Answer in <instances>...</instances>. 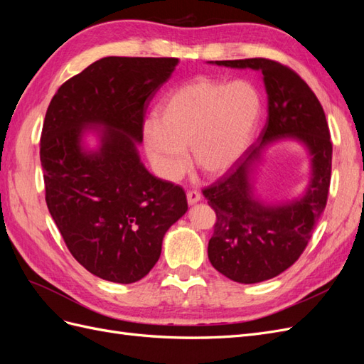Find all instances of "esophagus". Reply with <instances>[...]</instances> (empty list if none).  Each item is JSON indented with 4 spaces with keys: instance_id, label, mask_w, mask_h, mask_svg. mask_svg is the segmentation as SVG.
I'll list each match as a JSON object with an SVG mask.
<instances>
[{
    "instance_id": "34e87169",
    "label": "esophagus",
    "mask_w": 364,
    "mask_h": 364,
    "mask_svg": "<svg viewBox=\"0 0 364 364\" xmlns=\"http://www.w3.org/2000/svg\"><path fill=\"white\" fill-rule=\"evenodd\" d=\"M202 199V196H200V193L199 191H196V190H193V191H188L186 193V200H188V203L190 205H194V203H197Z\"/></svg>"
}]
</instances>
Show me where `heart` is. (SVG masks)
<instances>
[{
    "label": "heart",
    "mask_w": 364,
    "mask_h": 364,
    "mask_svg": "<svg viewBox=\"0 0 364 364\" xmlns=\"http://www.w3.org/2000/svg\"><path fill=\"white\" fill-rule=\"evenodd\" d=\"M261 112V95L247 80L199 77L164 98L158 118L142 129L150 162L164 179H179L193 162L208 174L228 171L243 155Z\"/></svg>",
    "instance_id": "heart-1"
}]
</instances>
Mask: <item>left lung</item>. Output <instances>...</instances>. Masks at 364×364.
I'll list each match as a JSON object with an SVG mask.
<instances>
[{
	"label": "left lung",
	"mask_w": 364,
	"mask_h": 364,
	"mask_svg": "<svg viewBox=\"0 0 364 364\" xmlns=\"http://www.w3.org/2000/svg\"><path fill=\"white\" fill-rule=\"evenodd\" d=\"M218 67L262 73L269 117L257 144L203 190L215 211L208 258L215 270L241 284L272 279L299 259L326 206L333 144L323 107L299 75L270 59L215 60ZM281 139L299 140L311 153L312 178L299 200L264 204L252 191V171L262 151Z\"/></svg>",
	"instance_id": "obj_1"
}]
</instances>
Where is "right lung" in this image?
I'll list each match as a JSON object with an SVG mask.
<instances>
[{
    "label": "right lung",
    "instance_id": "right-lung-1",
    "mask_svg": "<svg viewBox=\"0 0 364 364\" xmlns=\"http://www.w3.org/2000/svg\"><path fill=\"white\" fill-rule=\"evenodd\" d=\"M176 58H103L65 82L47 109L41 164L48 211L71 255L95 277L136 282L186 213L182 186L153 176L138 144L147 107ZM102 127V129H98ZM87 131L101 139L86 149Z\"/></svg>",
    "mask_w": 364,
    "mask_h": 364
}]
</instances>
